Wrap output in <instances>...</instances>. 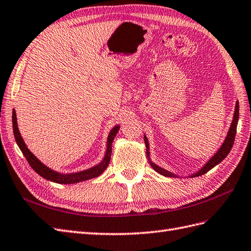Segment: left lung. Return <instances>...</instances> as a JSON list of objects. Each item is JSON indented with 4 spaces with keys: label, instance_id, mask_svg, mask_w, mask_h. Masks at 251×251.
<instances>
[{
    "label": "left lung",
    "instance_id": "obj_1",
    "mask_svg": "<svg viewBox=\"0 0 251 251\" xmlns=\"http://www.w3.org/2000/svg\"><path fill=\"white\" fill-rule=\"evenodd\" d=\"M237 121H239V101L235 102V109H234V113H233V119L232 122H231V125L230 128L228 130L227 133V137L226 139L224 140V142L222 144V146L220 147V150H218L213 156H212L209 160L208 162L205 163L201 170H198L194 174H192L190 177H197V176H201L205 173L209 172L211 169H213L215 165H217L220 162H222L223 160L228 156V153L230 152L231 149H232V145L234 143V138H235V133H236V126H237ZM144 141H145V145H146V155L147 158H149V161L150 164L151 165V168L155 170L157 173H159L160 175L165 176V177H178L174 173H171L170 171L162 169L161 166H159L157 164L153 163L151 157H150V144H149V139L146 138V136L144 134Z\"/></svg>",
    "mask_w": 251,
    "mask_h": 251
}]
</instances>
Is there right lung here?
I'll return each mask as SVG.
<instances>
[{
  "instance_id": "right-lung-1",
  "label": "right lung",
  "mask_w": 251,
  "mask_h": 251,
  "mask_svg": "<svg viewBox=\"0 0 251 251\" xmlns=\"http://www.w3.org/2000/svg\"><path fill=\"white\" fill-rule=\"evenodd\" d=\"M12 128H14V134H15V139L16 142L19 146V149L21 150L22 153L24 157L26 158L27 162L29 165L33 168V170L37 173L38 175H40L47 180L53 181L56 183H61V184H71V183H77V182H81L85 180H89V179H92L95 177H99L100 174L104 173V171L107 169V166L110 162V158H111V151H112V142L117 136V133L120 129V125H115L112 129L110 130L108 134L107 138V149L104 159L101 160V162L99 164H96L92 168H90L85 171H80L77 173H69V174H62V173H58L52 169H50L49 166L46 164H43L39 159H38L33 152H31L28 149L26 144L24 143V140L21 137V133L19 131L18 128V123H17V114L16 110L14 109L12 110Z\"/></svg>"
}]
</instances>
